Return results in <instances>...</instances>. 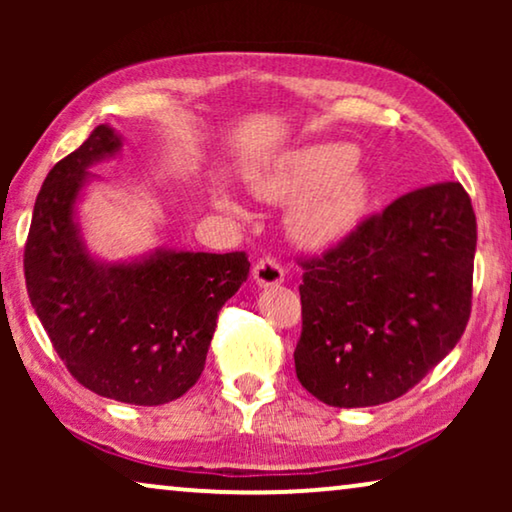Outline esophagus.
<instances>
[{
  "label": "esophagus",
  "mask_w": 512,
  "mask_h": 512,
  "mask_svg": "<svg viewBox=\"0 0 512 512\" xmlns=\"http://www.w3.org/2000/svg\"><path fill=\"white\" fill-rule=\"evenodd\" d=\"M254 279L258 286H275L284 282V268L275 256H263L254 265Z\"/></svg>",
  "instance_id": "1"
}]
</instances>
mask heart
I'll use <instances>...</instances> for the list:
<instances>
[{"label": "heart", "instance_id": "heart-1", "mask_svg": "<svg viewBox=\"0 0 512 512\" xmlns=\"http://www.w3.org/2000/svg\"><path fill=\"white\" fill-rule=\"evenodd\" d=\"M347 144H317L275 160L256 181L258 195L289 202L291 228L305 242H328L359 221L368 200L366 177Z\"/></svg>", "mask_w": 512, "mask_h": 512}]
</instances>
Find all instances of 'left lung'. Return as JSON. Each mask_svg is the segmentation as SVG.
Segmentation results:
<instances>
[{"instance_id": "obj_1", "label": "left lung", "mask_w": 512, "mask_h": 512, "mask_svg": "<svg viewBox=\"0 0 512 512\" xmlns=\"http://www.w3.org/2000/svg\"><path fill=\"white\" fill-rule=\"evenodd\" d=\"M475 242L471 198L459 181H440L396 198L321 256L300 258V384L333 408L408 394L466 331Z\"/></svg>"}]
</instances>
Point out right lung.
Here are the masks:
<instances>
[{"label":"right lung","instance_id":"obj_1","mask_svg":"<svg viewBox=\"0 0 512 512\" xmlns=\"http://www.w3.org/2000/svg\"><path fill=\"white\" fill-rule=\"evenodd\" d=\"M118 149L121 137L97 125L48 172L25 242L27 296L76 382L121 403L163 405L198 382L216 319L247 282L249 258L167 249L118 265L90 258L74 202L86 167Z\"/></svg>","mask_w":512,"mask_h":512}]
</instances>
